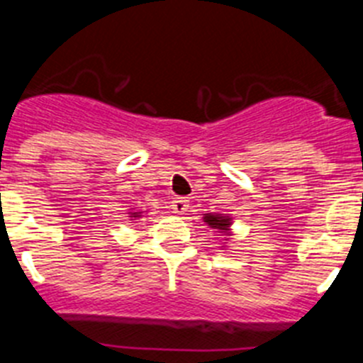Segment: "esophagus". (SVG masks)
Instances as JSON below:
<instances>
[{"instance_id": "1", "label": "esophagus", "mask_w": 363, "mask_h": 363, "mask_svg": "<svg viewBox=\"0 0 363 363\" xmlns=\"http://www.w3.org/2000/svg\"><path fill=\"white\" fill-rule=\"evenodd\" d=\"M171 207L176 214H184V213H187V209H189V200H185V198H174Z\"/></svg>"}]
</instances>
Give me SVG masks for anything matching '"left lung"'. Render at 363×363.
<instances>
[{"mask_svg": "<svg viewBox=\"0 0 363 363\" xmlns=\"http://www.w3.org/2000/svg\"><path fill=\"white\" fill-rule=\"evenodd\" d=\"M205 221L209 223L211 227H214V229H220V230H227L230 225L229 218L225 216H214V214H209V216H205Z\"/></svg>", "mask_w": 363, "mask_h": 363, "instance_id": "8db88e82", "label": "left lung"}]
</instances>
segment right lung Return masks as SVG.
<instances>
[{
  "instance_id": "add662e5",
  "label": "right lung",
  "mask_w": 363,
  "mask_h": 363,
  "mask_svg": "<svg viewBox=\"0 0 363 363\" xmlns=\"http://www.w3.org/2000/svg\"><path fill=\"white\" fill-rule=\"evenodd\" d=\"M133 216H134V218H136V216H140V214H136V213H134V214H133Z\"/></svg>"
}]
</instances>
